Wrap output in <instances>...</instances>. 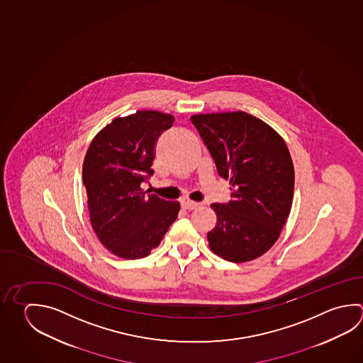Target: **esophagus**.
<instances>
[{
	"mask_svg": "<svg viewBox=\"0 0 363 363\" xmlns=\"http://www.w3.org/2000/svg\"><path fill=\"white\" fill-rule=\"evenodd\" d=\"M182 207H183L184 210L191 211V210H196L197 207H199V203L193 202V201H183V202H182Z\"/></svg>",
	"mask_w": 363,
	"mask_h": 363,
	"instance_id": "1",
	"label": "esophagus"
}]
</instances>
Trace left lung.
Masks as SVG:
<instances>
[{
    "label": "left lung",
    "instance_id": "1",
    "mask_svg": "<svg viewBox=\"0 0 363 363\" xmlns=\"http://www.w3.org/2000/svg\"><path fill=\"white\" fill-rule=\"evenodd\" d=\"M211 153L218 175L230 179L229 203H212L216 226L208 245L218 257L247 262L275 244L289 216L294 166L284 139L244 111L191 118Z\"/></svg>",
    "mask_w": 363,
    "mask_h": 363
}]
</instances>
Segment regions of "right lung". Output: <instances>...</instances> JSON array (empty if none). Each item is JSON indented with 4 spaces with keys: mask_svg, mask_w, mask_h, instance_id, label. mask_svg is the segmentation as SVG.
Here are the masks:
<instances>
[{
    "mask_svg": "<svg viewBox=\"0 0 363 363\" xmlns=\"http://www.w3.org/2000/svg\"><path fill=\"white\" fill-rule=\"evenodd\" d=\"M174 116L137 111L116 118L93 138L83 162V184L93 230L118 257L148 256L178 218L179 202L140 188L153 175L155 145Z\"/></svg>",
    "mask_w": 363,
    "mask_h": 363,
    "instance_id": "right-lung-1",
    "label": "right lung"
}]
</instances>
